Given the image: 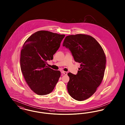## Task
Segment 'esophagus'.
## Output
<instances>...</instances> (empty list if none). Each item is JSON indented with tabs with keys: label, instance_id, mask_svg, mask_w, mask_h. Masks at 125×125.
I'll list each match as a JSON object with an SVG mask.
<instances>
[{
	"label": "esophagus",
	"instance_id": "34e87169",
	"mask_svg": "<svg viewBox=\"0 0 125 125\" xmlns=\"http://www.w3.org/2000/svg\"><path fill=\"white\" fill-rule=\"evenodd\" d=\"M61 73H63V74H65V75H66V74H67V72L64 71H61Z\"/></svg>",
	"mask_w": 125,
	"mask_h": 125
}]
</instances>
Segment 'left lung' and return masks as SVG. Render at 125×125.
<instances>
[{
  "instance_id": "left-lung-1",
  "label": "left lung",
  "mask_w": 125,
  "mask_h": 125,
  "mask_svg": "<svg viewBox=\"0 0 125 125\" xmlns=\"http://www.w3.org/2000/svg\"><path fill=\"white\" fill-rule=\"evenodd\" d=\"M63 46L69 49L74 61L81 63L76 75L67 74L68 93L75 100H85L94 94L103 79L106 67L104 50L94 38L83 34L66 36Z\"/></svg>"
}]
</instances>
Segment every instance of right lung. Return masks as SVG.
Segmentation results:
<instances>
[{"instance_id": "right-lung-1", "label": "right lung", "mask_w": 125, "mask_h": 125, "mask_svg": "<svg viewBox=\"0 0 125 125\" xmlns=\"http://www.w3.org/2000/svg\"><path fill=\"white\" fill-rule=\"evenodd\" d=\"M65 35L41 30L32 34L25 42L21 51V68L30 88L38 95H47L53 90L60 72L48 67L52 60Z\"/></svg>"}]
</instances>
